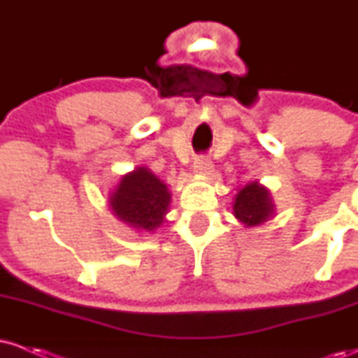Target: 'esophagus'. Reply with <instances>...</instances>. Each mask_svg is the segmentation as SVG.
<instances>
[{"mask_svg":"<svg viewBox=\"0 0 358 358\" xmlns=\"http://www.w3.org/2000/svg\"><path fill=\"white\" fill-rule=\"evenodd\" d=\"M193 166H195L196 173H200V175H210L213 170L212 162L208 158H205V156H199V158H195Z\"/></svg>","mask_w":358,"mask_h":358,"instance_id":"obj_1","label":"esophagus"}]
</instances>
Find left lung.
<instances>
[{
    "label": "left lung",
    "mask_w": 358,
    "mask_h": 358,
    "mask_svg": "<svg viewBox=\"0 0 358 358\" xmlns=\"http://www.w3.org/2000/svg\"><path fill=\"white\" fill-rule=\"evenodd\" d=\"M234 215L245 227H256L264 224L274 213V203L271 193L257 182H250L239 188L234 199Z\"/></svg>",
    "instance_id": "1"
}]
</instances>
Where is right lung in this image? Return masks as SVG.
Wrapping results in <instances>:
<instances>
[{
    "mask_svg": "<svg viewBox=\"0 0 358 358\" xmlns=\"http://www.w3.org/2000/svg\"><path fill=\"white\" fill-rule=\"evenodd\" d=\"M170 202L171 193L166 185L145 166L122 176L109 195L114 215L139 232H153L162 227Z\"/></svg>",
    "mask_w": 358,
    "mask_h": 358,
    "instance_id": "1",
    "label": "right lung"
}]
</instances>
